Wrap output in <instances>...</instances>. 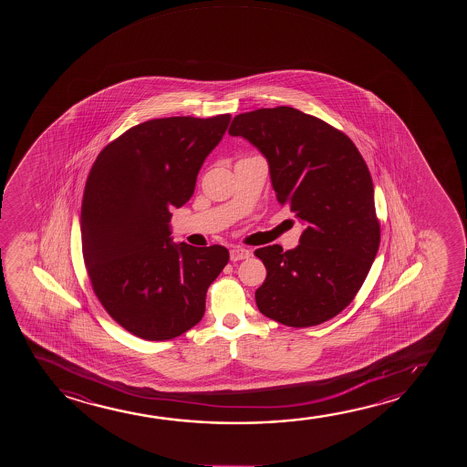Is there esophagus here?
Returning <instances> with one entry per match:
<instances>
[{"label":"esophagus","instance_id":"obj_1","mask_svg":"<svg viewBox=\"0 0 467 467\" xmlns=\"http://www.w3.org/2000/svg\"><path fill=\"white\" fill-rule=\"evenodd\" d=\"M231 262H239V260H244V258H249L250 250L245 249V247H233L230 250Z\"/></svg>","mask_w":467,"mask_h":467}]
</instances>
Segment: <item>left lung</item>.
I'll use <instances>...</instances> for the list:
<instances>
[{
  "mask_svg": "<svg viewBox=\"0 0 467 467\" xmlns=\"http://www.w3.org/2000/svg\"><path fill=\"white\" fill-rule=\"evenodd\" d=\"M228 132L266 158L275 198L305 224L295 249L255 250L268 271L256 306L288 327L332 319L354 300L379 247L364 158L348 135L292 107L237 115Z\"/></svg>",
  "mask_w": 467,
  "mask_h": 467,
  "instance_id": "obj_1",
  "label": "left lung"
}]
</instances>
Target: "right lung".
<instances>
[{
	"mask_svg": "<svg viewBox=\"0 0 467 467\" xmlns=\"http://www.w3.org/2000/svg\"><path fill=\"white\" fill-rule=\"evenodd\" d=\"M230 115L141 122L103 148L84 188L81 243L107 313L148 341L175 338L202 319L205 294L230 260L223 245L175 244L171 211L190 201L201 166Z\"/></svg>",
	"mask_w": 467,
	"mask_h": 467,
	"instance_id": "obj_1",
	"label": "right lung"
}]
</instances>
